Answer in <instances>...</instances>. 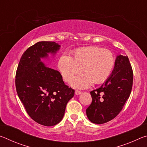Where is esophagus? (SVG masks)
<instances>
[{"instance_id": "1", "label": "esophagus", "mask_w": 147, "mask_h": 147, "mask_svg": "<svg viewBox=\"0 0 147 147\" xmlns=\"http://www.w3.org/2000/svg\"><path fill=\"white\" fill-rule=\"evenodd\" d=\"M81 93H82L81 91H78V90H76L75 91V94H76V95H79V94H80Z\"/></svg>"}]
</instances>
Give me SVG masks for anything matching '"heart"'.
<instances>
[{"instance_id":"1","label":"heart","mask_w":147,"mask_h":147,"mask_svg":"<svg viewBox=\"0 0 147 147\" xmlns=\"http://www.w3.org/2000/svg\"><path fill=\"white\" fill-rule=\"evenodd\" d=\"M115 65L113 54L107 49L97 47H87L74 51L70 57L63 54L58 61V68L63 79L67 82L80 71V74L71 80L72 87L85 89L93 82L103 83L110 76Z\"/></svg>"}]
</instances>
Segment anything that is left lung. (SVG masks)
<instances>
[{"mask_svg":"<svg viewBox=\"0 0 147 147\" xmlns=\"http://www.w3.org/2000/svg\"><path fill=\"white\" fill-rule=\"evenodd\" d=\"M133 71L127 56H117L109 78L100 88L90 92L92 102L86 109L89 120L103 124L120 113L132 88Z\"/></svg>","mask_w":147,"mask_h":147,"instance_id":"1","label":"left lung"}]
</instances>
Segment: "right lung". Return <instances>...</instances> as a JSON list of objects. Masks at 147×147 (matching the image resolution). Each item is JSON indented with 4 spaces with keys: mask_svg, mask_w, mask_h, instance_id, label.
Instances as JSON below:
<instances>
[{
    "mask_svg": "<svg viewBox=\"0 0 147 147\" xmlns=\"http://www.w3.org/2000/svg\"><path fill=\"white\" fill-rule=\"evenodd\" d=\"M60 47L54 41L38 42L23 53L16 72L17 93L26 112L34 121L46 126L61 121L67 104L74 94L59 72L41 61L49 59V54L54 57Z\"/></svg>",
    "mask_w": 147,
    "mask_h": 147,
    "instance_id": "add662e5",
    "label": "right lung"
}]
</instances>
